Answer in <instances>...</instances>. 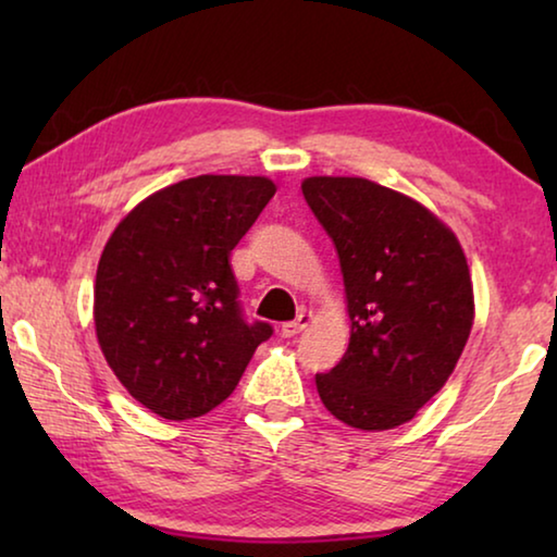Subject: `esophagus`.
<instances>
[{"label":"esophagus","instance_id":"obj_1","mask_svg":"<svg viewBox=\"0 0 557 557\" xmlns=\"http://www.w3.org/2000/svg\"><path fill=\"white\" fill-rule=\"evenodd\" d=\"M309 322H312V314H309V312H299L297 319H292V322L282 324L280 332H282V336H295V334H299L301 329H305Z\"/></svg>","mask_w":557,"mask_h":557}]
</instances>
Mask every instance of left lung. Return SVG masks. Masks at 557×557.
Segmentation results:
<instances>
[{
    "label": "left lung",
    "instance_id": "8db88e82",
    "mask_svg": "<svg viewBox=\"0 0 557 557\" xmlns=\"http://www.w3.org/2000/svg\"><path fill=\"white\" fill-rule=\"evenodd\" d=\"M309 209L334 240L351 342L317 391L336 420L393 430L455 371L474 324L465 250L410 196L358 176H309Z\"/></svg>",
    "mask_w": 557,
    "mask_h": 557
}]
</instances>
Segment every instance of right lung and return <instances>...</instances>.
<instances>
[{
    "mask_svg": "<svg viewBox=\"0 0 557 557\" xmlns=\"http://www.w3.org/2000/svg\"><path fill=\"white\" fill-rule=\"evenodd\" d=\"M275 191L265 176L184 178L135 206L102 250L98 344L132 398L166 420L221 405L272 336L243 314L231 250Z\"/></svg>",
    "mask_w": 557,
    "mask_h": 557,
    "instance_id": "right-lung-1",
    "label": "right lung"
}]
</instances>
